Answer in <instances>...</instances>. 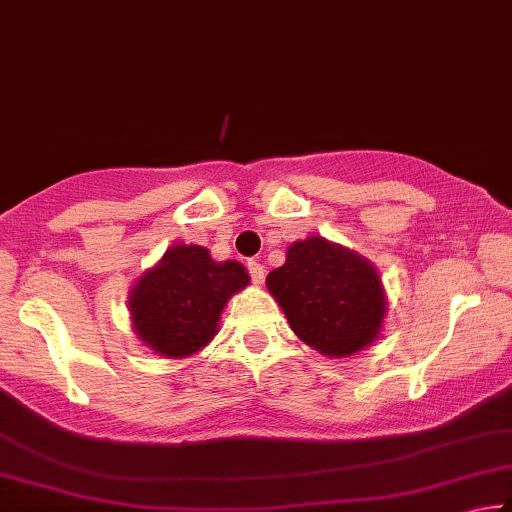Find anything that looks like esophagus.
<instances>
[{
	"mask_svg": "<svg viewBox=\"0 0 512 512\" xmlns=\"http://www.w3.org/2000/svg\"><path fill=\"white\" fill-rule=\"evenodd\" d=\"M247 270H249V277L254 283H261L265 279V267L258 263V261H249L247 263Z\"/></svg>",
	"mask_w": 512,
	"mask_h": 512,
	"instance_id": "34e87169",
	"label": "esophagus"
}]
</instances>
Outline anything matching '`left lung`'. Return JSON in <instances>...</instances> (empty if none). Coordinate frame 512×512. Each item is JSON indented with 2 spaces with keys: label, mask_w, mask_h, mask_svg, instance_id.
I'll return each instance as SVG.
<instances>
[{
  "label": "left lung",
  "mask_w": 512,
  "mask_h": 512,
  "mask_svg": "<svg viewBox=\"0 0 512 512\" xmlns=\"http://www.w3.org/2000/svg\"><path fill=\"white\" fill-rule=\"evenodd\" d=\"M265 283L290 329L327 357L355 355L373 343L387 311L375 267L322 238L290 245L286 263Z\"/></svg>",
  "instance_id": "1"
}]
</instances>
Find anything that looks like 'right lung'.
<instances>
[{"label":"right lung","instance_id":"1","mask_svg":"<svg viewBox=\"0 0 512 512\" xmlns=\"http://www.w3.org/2000/svg\"><path fill=\"white\" fill-rule=\"evenodd\" d=\"M247 283L238 261L215 263L199 245L171 247L132 290V325L160 355L187 357L217 334L224 304Z\"/></svg>","mask_w":512,"mask_h":512}]
</instances>
